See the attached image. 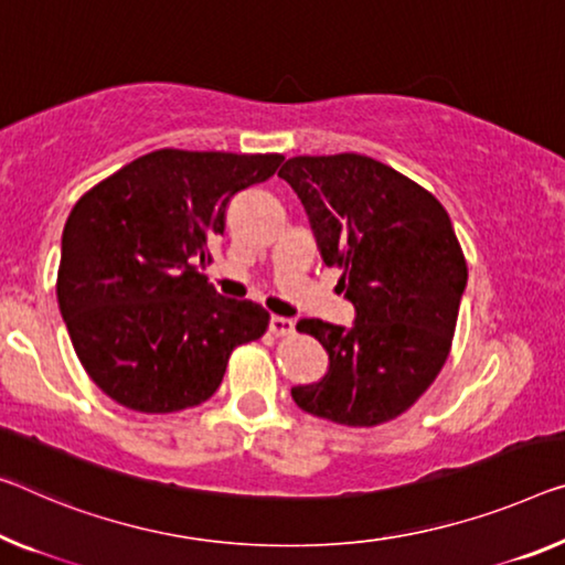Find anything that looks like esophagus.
<instances>
[{
  "instance_id": "34e87169",
  "label": "esophagus",
  "mask_w": 565,
  "mask_h": 565,
  "mask_svg": "<svg viewBox=\"0 0 565 565\" xmlns=\"http://www.w3.org/2000/svg\"><path fill=\"white\" fill-rule=\"evenodd\" d=\"M292 328H295V323H292L290 318H282V316H273L270 318V331L275 335H290Z\"/></svg>"
}]
</instances>
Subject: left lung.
Returning <instances> with one entry per match:
<instances>
[{
	"mask_svg": "<svg viewBox=\"0 0 565 565\" xmlns=\"http://www.w3.org/2000/svg\"><path fill=\"white\" fill-rule=\"evenodd\" d=\"M277 177L306 206L320 257L341 270L351 328L302 318L328 371L292 386L302 412L345 427L404 414L445 366L467 288V263L437 199L404 173L361 153L295 156Z\"/></svg>",
	"mask_w": 565,
	"mask_h": 565,
	"instance_id": "obj_1",
	"label": "left lung"
}]
</instances>
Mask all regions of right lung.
Segmentation results:
<instances>
[{
  "label": "right lung",
  "mask_w": 565,
  "mask_h": 565,
  "mask_svg": "<svg viewBox=\"0 0 565 565\" xmlns=\"http://www.w3.org/2000/svg\"><path fill=\"white\" fill-rule=\"evenodd\" d=\"M280 153L151 151L77 199L63 230L57 302L83 369L113 402L171 414L210 398L267 310L222 298L202 267L234 194Z\"/></svg>",
  "instance_id": "obj_1"
}]
</instances>
